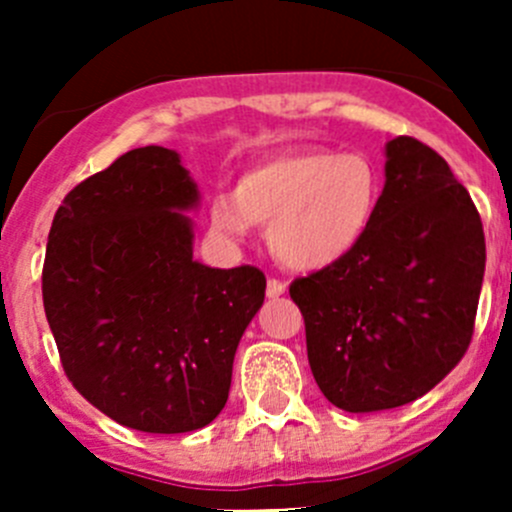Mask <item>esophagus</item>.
Returning a JSON list of instances; mask_svg holds the SVG:
<instances>
[{
    "instance_id": "esophagus-1",
    "label": "esophagus",
    "mask_w": 512,
    "mask_h": 512,
    "mask_svg": "<svg viewBox=\"0 0 512 512\" xmlns=\"http://www.w3.org/2000/svg\"><path fill=\"white\" fill-rule=\"evenodd\" d=\"M285 292H287L285 282L275 280V277H272V280H267V297L277 299V297H282V294H285Z\"/></svg>"
}]
</instances>
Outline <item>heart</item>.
<instances>
[{
    "label": "heart",
    "mask_w": 512,
    "mask_h": 512,
    "mask_svg": "<svg viewBox=\"0 0 512 512\" xmlns=\"http://www.w3.org/2000/svg\"><path fill=\"white\" fill-rule=\"evenodd\" d=\"M381 175L364 153L294 148L260 160L237 178L235 193L215 195L210 230L242 242L252 223L292 270H324L352 255L374 225Z\"/></svg>",
    "instance_id": "obj_1"
}]
</instances>
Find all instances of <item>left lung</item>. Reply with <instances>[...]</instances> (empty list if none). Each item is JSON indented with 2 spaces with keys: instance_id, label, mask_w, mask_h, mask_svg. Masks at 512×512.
<instances>
[{
  "instance_id": "obj_1",
  "label": "left lung",
  "mask_w": 512,
  "mask_h": 512,
  "mask_svg": "<svg viewBox=\"0 0 512 512\" xmlns=\"http://www.w3.org/2000/svg\"><path fill=\"white\" fill-rule=\"evenodd\" d=\"M374 225L342 262L289 285L314 381L352 414L428 394L466 354L485 272L471 195L426 143H386Z\"/></svg>"
}]
</instances>
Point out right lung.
Here are the masks:
<instances>
[{"label":"right lung","mask_w":512,"mask_h":512,"mask_svg":"<svg viewBox=\"0 0 512 512\" xmlns=\"http://www.w3.org/2000/svg\"><path fill=\"white\" fill-rule=\"evenodd\" d=\"M198 185L175 151L136 148L76 185L46 242L41 294L74 389L116 423L188 433L223 411L265 302L257 267L193 260Z\"/></svg>","instance_id":"right-lung-1"}]
</instances>
